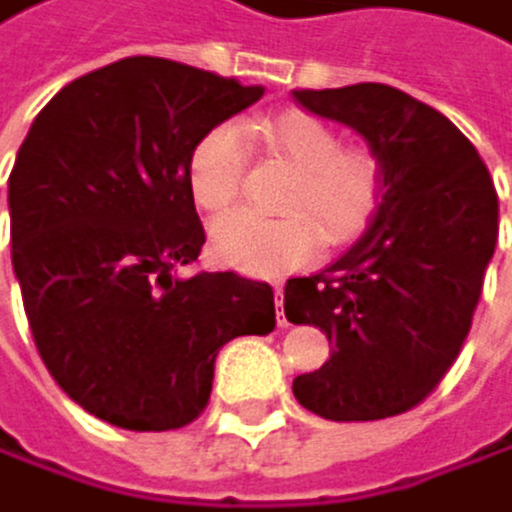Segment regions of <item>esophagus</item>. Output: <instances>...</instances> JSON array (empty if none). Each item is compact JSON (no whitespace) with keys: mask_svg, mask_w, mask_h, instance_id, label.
I'll return each mask as SVG.
<instances>
[{"mask_svg":"<svg viewBox=\"0 0 512 512\" xmlns=\"http://www.w3.org/2000/svg\"><path fill=\"white\" fill-rule=\"evenodd\" d=\"M281 297H285V291H281V285H275V307H281ZM278 326H288L285 310H278Z\"/></svg>","mask_w":512,"mask_h":512,"instance_id":"obj_1","label":"esophagus"}]
</instances>
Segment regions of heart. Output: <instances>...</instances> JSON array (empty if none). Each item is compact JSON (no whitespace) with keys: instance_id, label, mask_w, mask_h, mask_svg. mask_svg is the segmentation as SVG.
Returning a JSON list of instances; mask_svg holds the SVG:
<instances>
[{"instance_id":"heart-1","label":"heart","mask_w":512,"mask_h":512,"mask_svg":"<svg viewBox=\"0 0 512 512\" xmlns=\"http://www.w3.org/2000/svg\"><path fill=\"white\" fill-rule=\"evenodd\" d=\"M297 173L285 193V215L231 212L212 227V250L240 272L272 275L304 266L319 237L329 246L358 240L383 202V164L370 148L342 145L339 132L307 110H281L246 126ZM246 139L237 126H215L189 154V193L205 212H224L240 193Z\"/></svg>"}]
</instances>
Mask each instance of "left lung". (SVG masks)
<instances>
[{
    "instance_id": "1",
    "label": "left lung",
    "mask_w": 512,
    "mask_h": 512,
    "mask_svg": "<svg viewBox=\"0 0 512 512\" xmlns=\"http://www.w3.org/2000/svg\"><path fill=\"white\" fill-rule=\"evenodd\" d=\"M358 129L383 164L364 237L310 278H288L285 316L319 326L329 361L294 396L329 421H380L421 405L459 358L497 246V189L481 154L434 107L364 81L294 91Z\"/></svg>"
}]
</instances>
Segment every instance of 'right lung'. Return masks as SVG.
I'll use <instances>...</instances> for the list:
<instances>
[{
  "label": "right lung",
  "instance_id": "1",
  "mask_svg": "<svg viewBox=\"0 0 512 512\" xmlns=\"http://www.w3.org/2000/svg\"><path fill=\"white\" fill-rule=\"evenodd\" d=\"M262 97L237 78L129 56L37 113L8 177L12 266L43 364L94 418L177 431L212 396L215 358L275 329V294L237 272H189L205 227L196 142Z\"/></svg>",
  "mask_w": 512,
  "mask_h": 512
}]
</instances>
